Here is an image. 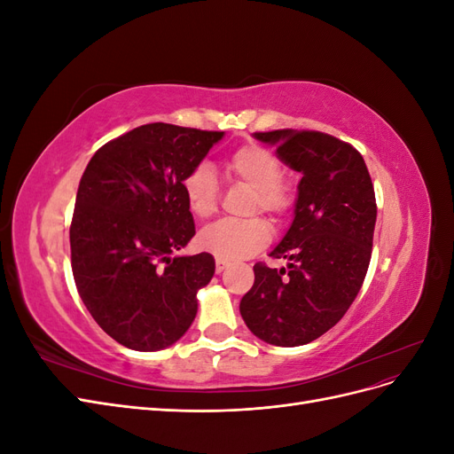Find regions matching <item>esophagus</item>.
<instances>
[{"label":"esophagus","mask_w":454,"mask_h":454,"mask_svg":"<svg viewBox=\"0 0 454 454\" xmlns=\"http://www.w3.org/2000/svg\"><path fill=\"white\" fill-rule=\"evenodd\" d=\"M225 269H227V263H225V261H222V259H215V272H217V274H222Z\"/></svg>","instance_id":"34e87169"}]
</instances>
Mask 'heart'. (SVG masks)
I'll list each match as a JSON object with an SVG mask.
<instances>
[{
    "mask_svg": "<svg viewBox=\"0 0 454 454\" xmlns=\"http://www.w3.org/2000/svg\"><path fill=\"white\" fill-rule=\"evenodd\" d=\"M227 170L237 184L252 189L248 214L263 212L272 222H284L295 208L297 191L282 174V160L269 147L246 144L232 151ZM189 210L200 219L212 217L219 208V184L208 164H199L182 182ZM270 240L269 225L261 217L244 222L222 219L200 231L199 244L204 252L222 261H242L265 248Z\"/></svg>",
    "mask_w": 454,
    "mask_h": 454,
    "instance_id": "1",
    "label": "heart"
}]
</instances>
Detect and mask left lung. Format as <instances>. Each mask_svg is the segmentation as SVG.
<instances>
[{"label": "left lung", "instance_id": "obj_1", "mask_svg": "<svg viewBox=\"0 0 454 454\" xmlns=\"http://www.w3.org/2000/svg\"><path fill=\"white\" fill-rule=\"evenodd\" d=\"M303 174L295 217L270 252L284 269L255 263L240 301L250 332L269 345L299 347L332 329L364 284L377 222L375 189L362 153L318 130L255 132Z\"/></svg>", "mask_w": 454, "mask_h": 454}]
</instances>
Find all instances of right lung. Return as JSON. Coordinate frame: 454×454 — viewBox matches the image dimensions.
<instances>
[{
  "label": "right lung",
  "mask_w": 454,
  "mask_h": 454,
  "mask_svg": "<svg viewBox=\"0 0 454 454\" xmlns=\"http://www.w3.org/2000/svg\"><path fill=\"white\" fill-rule=\"evenodd\" d=\"M222 136L149 122L104 144L81 176L74 278L96 324L122 347L167 348L195 320L215 263L206 252L172 257L195 237L182 182Z\"/></svg>",
  "instance_id": "1"
}]
</instances>
